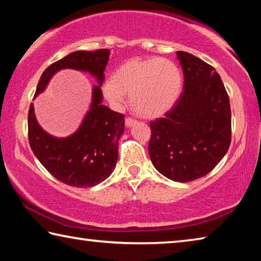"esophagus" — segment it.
<instances>
[{"instance_id":"obj_1","label":"esophagus","mask_w":261,"mask_h":261,"mask_svg":"<svg viewBox=\"0 0 261 261\" xmlns=\"http://www.w3.org/2000/svg\"><path fill=\"white\" fill-rule=\"evenodd\" d=\"M136 123H137V121H136V120H132V118H130V117L125 118V125H126L127 127H131L132 125H135Z\"/></svg>"}]
</instances>
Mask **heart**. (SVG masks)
Returning a JSON list of instances; mask_svg holds the SVG:
<instances>
[{"mask_svg":"<svg viewBox=\"0 0 261 261\" xmlns=\"http://www.w3.org/2000/svg\"><path fill=\"white\" fill-rule=\"evenodd\" d=\"M183 76L175 62L168 59H132L106 81L102 92L114 108L121 109L126 94L134 112L145 118H156L169 112L178 100Z\"/></svg>","mask_w":261,"mask_h":261,"instance_id":"b5f03b06","label":"heart"}]
</instances>
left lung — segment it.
Listing matches in <instances>:
<instances>
[{
	"label": "left lung",
	"mask_w": 261,
	"mask_h": 261,
	"mask_svg": "<svg viewBox=\"0 0 261 261\" xmlns=\"http://www.w3.org/2000/svg\"><path fill=\"white\" fill-rule=\"evenodd\" d=\"M184 91L165 117L151 122L148 153L159 173L175 182L205 176L226 155L231 113L226 88L213 67L187 51H176Z\"/></svg>",
	"instance_id": "left-lung-1"
}]
</instances>
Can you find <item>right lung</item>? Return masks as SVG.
<instances>
[{
	"instance_id": "1",
	"label": "right lung",
	"mask_w": 261,
	"mask_h": 261,
	"mask_svg": "<svg viewBox=\"0 0 261 261\" xmlns=\"http://www.w3.org/2000/svg\"><path fill=\"white\" fill-rule=\"evenodd\" d=\"M109 49L73 51L49 65L39 81L34 98L46 90L50 79L61 70L88 72L98 82L92 88L90 109L78 129L59 138L42 129L34 114L29 112V141L41 165L60 182L76 188H90L112 175L118 158V140L124 132V116L102 105L101 85L109 60Z\"/></svg>"
}]
</instances>
